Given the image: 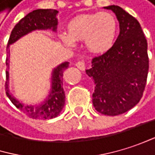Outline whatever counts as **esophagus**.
<instances>
[{
  "instance_id": "obj_1",
  "label": "esophagus",
  "mask_w": 155,
  "mask_h": 155,
  "mask_svg": "<svg viewBox=\"0 0 155 155\" xmlns=\"http://www.w3.org/2000/svg\"><path fill=\"white\" fill-rule=\"evenodd\" d=\"M75 65L77 66V68L80 69L81 71H84V69H85V62L83 61H80L78 62H76Z\"/></svg>"
}]
</instances>
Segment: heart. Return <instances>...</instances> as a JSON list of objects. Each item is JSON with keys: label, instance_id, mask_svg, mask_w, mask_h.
Here are the masks:
<instances>
[{"label": "heart", "instance_id": "heart-1", "mask_svg": "<svg viewBox=\"0 0 155 155\" xmlns=\"http://www.w3.org/2000/svg\"><path fill=\"white\" fill-rule=\"evenodd\" d=\"M68 34L61 32V40L68 46H73L74 41H84L87 48L97 53L111 48L116 35L115 18L108 12L82 14L72 19L68 24Z\"/></svg>", "mask_w": 155, "mask_h": 155}]
</instances>
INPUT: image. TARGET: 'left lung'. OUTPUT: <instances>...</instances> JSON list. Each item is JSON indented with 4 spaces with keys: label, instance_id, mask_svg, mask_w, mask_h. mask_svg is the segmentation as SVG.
I'll use <instances>...</instances> for the list:
<instances>
[{
    "label": "left lung",
    "instance_id": "left-lung-1",
    "mask_svg": "<svg viewBox=\"0 0 155 155\" xmlns=\"http://www.w3.org/2000/svg\"><path fill=\"white\" fill-rule=\"evenodd\" d=\"M112 10L120 24L114 44L93 59L86 74L94 79L93 104L102 114L119 115L134 107L141 100L149 70L147 40L139 21L119 6Z\"/></svg>",
    "mask_w": 155,
    "mask_h": 155
}]
</instances>
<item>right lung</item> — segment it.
I'll return each instance as SVG.
<instances>
[{"label":"right lung","mask_w":155,"mask_h":155,"mask_svg":"<svg viewBox=\"0 0 155 155\" xmlns=\"http://www.w3.org/2000/svg\"><path fill=\"white\" fill-rule=\"evenodd\" d=\"M56 10L52 9H39L35 10L30 13H28L24 18H22L12 29L8 43H7V53H9V45L16 41L21 36L27 34L28 32L40 30V29H52L55 31L57 28V20H56ZM68 62H63L60 64L53 71L52 74V86L51 91L48 96V99L41 104V105L33 106V105H24L19 103L16 99H14L8 92L6 94L11 102L21 110L23 114L32 119H51L57 117L61 111L62 110L65 103V94L63 92V84H62V76L63 71L68 67ZM6 83L5 86H7L8 80V71L9 69V54L6 57ZM7 89V88H6Z\"/></svg>","instance_id":"add662e5"}]
</instances>
